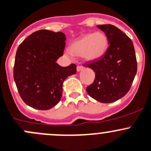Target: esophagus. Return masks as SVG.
Wrapping results in <instances>:
<instances>
[{
    "label": "esophagus",
    "mask_w": 151,
    "mask_h": 151,
    "mask_svg": "<svg viewBox=\"0 0 151 151\" xmlns=\"http://www.w3.org/2000/svg\"><path fill=\"white\" fill-rule=\"evenodd\" d=\"M83 69V66H80V65H78V66H77V71L78 72H79V71L82 70Z\"/></svg>",
    "instance_id": "34e87169"
}]
</instances>
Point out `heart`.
I'll return each mask as SVG.
<instances>
[{
  "mask_svg": "<svg viewBox=\"0 0 151 151\" xmlns=\"http://www.w3.org/2000/svg\"><path fill=\"white\" fill-rule=\"evenodd\" d=\"M108 47V39L105 34L95 32L82 36L70 45L72 55L82 56L86 61L92 62L104 55Z\"/></svg>",
  "mask_w": 151,
  "mask_h": 151,
  "instance_id": "1",
  "label": "heart"
}]
</instances>
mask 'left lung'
<instances>
[{
  "mask_svg": "<svg viewBox=\"0 0 151 151\" xmlns=\"http://www.w3.org/2000/svg\"><path fill=\"white\" fill-rule=\"evenodd\" d=\"M109 47L104 56L84 65L95 72L93 83L86 87L90 97L101 103H111L126 95L137 71V58L131 39L112 25H100Z\"/></svg>",
  "mask_w": 151,
  "mask_h": 151,
  "instance_id": "left-lung-1",
  "label": "left lung"
}]
</instances>
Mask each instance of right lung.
<instances>
[{
  "label": "right lung",
  "mask_w": 151,
  "mask_h": 151,
  "mask_svg": "<svg viewBox=\"0 0 151 151\" xmlns=\"http://www.w3.org/2000/svg\"><path fill=\"white\" fill-rule=\"evenodd\" d=\"M64 33L40 30L19 45L14 66V80L20 97L32 108L48 110L60 101L62 84L76 73V65L62 67L56 61L64 54Z\"/></svg>",
  "instance_id": "obj_1"
}]
</instances>
